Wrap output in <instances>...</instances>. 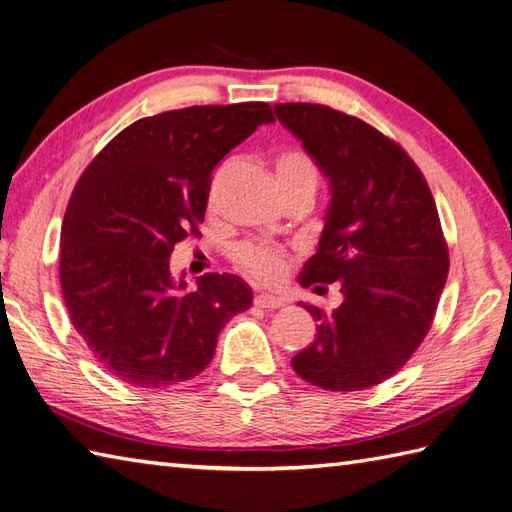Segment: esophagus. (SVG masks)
<instances>
[{"mask_svg":"<svg viewBox=\"0 0 512 512\" xmlns=\"http://www.w3.org/2000/svg\"><path fill=\"white\" fill-rule=\"evenodd\" d=\"M255 306L266 308V310H277V308L286 306V299H281L277 295H266V292H262V295L255 297Z\"/></svg>","mask_w":512,"mask_h":512,"instance_id":"esophagus-1","label":"esophagus"}]
</instances>
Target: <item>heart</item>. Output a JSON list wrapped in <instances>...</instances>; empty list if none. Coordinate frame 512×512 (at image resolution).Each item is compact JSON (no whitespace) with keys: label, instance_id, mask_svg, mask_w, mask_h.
<instances>
[{"label":"heart","instance_id":"obj_1","mask_svg":"<svg viewBox=\"0 0 512 512\" xmlns=\"http://www.w3.org/2000/svg\"><path fill=\"white\" fill-rule=\"evenodd\" d=\"M275 173L279 187L288 184H310L317 187V171L312 160L301 149H284L275 158ZM235 262L242 266L248 275L262 281H275L286 268V259L279 250L264 244H242L235 250Z\"/></svg>","mask_w":512,"mask_h":512}]
</instances>
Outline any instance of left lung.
I'll use <instances>...</instances> for the list:
<instances>
[{
	"instance_id": "1",
	"label": "left lung",
	"mask_w": 512,
	"mask_h": 512,
	"mask_svg": "<svg viewBox=\"0 0 512 512\" xmlns=\"http://www.w3.org/2000/svg\"><path fill=\"white\" fill-rule=\"evenodd\" d=\"M275 114L330 184L299 284L339 281L343 292L330 314L299 301L319 325L292 367L328 391L374 387L418 350L447 284L436 202L413 160L372 125L312 103H277Z\"/></svg>"
}]
</instances>
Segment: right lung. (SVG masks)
Wrapping results in <instances>:
<instances>
[{"mask_svg": "<svg viewBox=\"0 0 512 512\" xmlns=\"http://www.w3.org/2000/svg\"><path fill=\"white\" fill-rule=\"evenodd\" d=\"M273 121L266 103L162 112L125 127L83 171L63 217L61 292L76 332L123 383L160 389L198 376L224 323L253 303L228 273L187 290L169 257L200 233L213 169Z\"/></svg>", "mask_w": 512, "mask_h": 512, "instance_id": "obj_1", "label": "right lung"}]
</instances>
